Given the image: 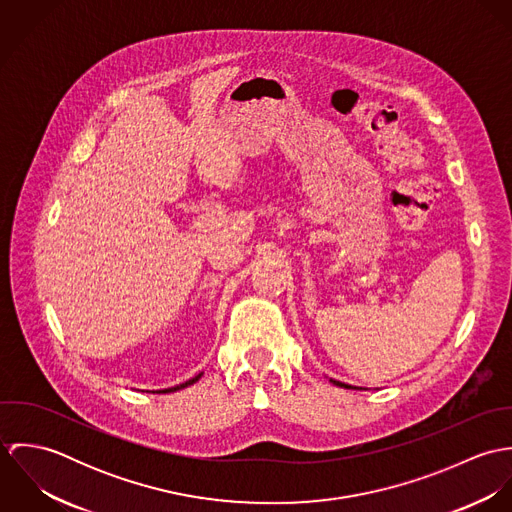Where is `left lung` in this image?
Wrapping results in <instances>:
<instances>
[{"mask_svg":"<svg viewBox=\"0 0 512 512\" xmlns=\"http://www.w3.org/2000/svg\"><path fill=\"white\" fill-rule=\"evenodd\" d=\"M333 384H337V386H345V388H353V386H349V384H343V382H337V380H333Z\"/></svg>","mask_w":512,"mask_h":512,"instance_id":"1","label":"left lung"}]
</instances>
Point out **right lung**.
<instances>
[{"instance_id":"right-lung-1","label":"right lung","mask_w":512,"mask_h":512,"mask_svg":"<svg viewBox=\"0 0 512 512\" xmlns=\"http://www.w3.org/2000/svg\"><path fill=\"white\" fill-rule=\"evenodd\" d=\"M201 378V374L199 376H195V378H191V380H187V382H183V384H179V386H173V388H167V390H157L159 394H163V392H175V390H181V388H185V386H189V384H193V382H197Z\"/></svg>"}]
</instances>
